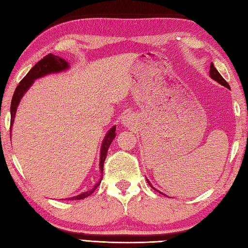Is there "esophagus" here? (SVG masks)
I'll return each instance as SVG.
<instances>
[{"mask_svg":"<svg viewBox=\"0 0 248 248\" xmlns=\"http://www.w3.org/2000/svg\"><path fill=\"white\" fill-rule=\"evenodd\" d=\"M133 114L132 113H125L124 115L121 116V124L124 125H130L133 123Z\"/></svg>","mask_w":248,"mask_h":248,"instance_id":"1","label":"esophagus"}]
</instances>
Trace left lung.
<instances>
[{"mask_svg":"<svg viewBox=\"0 0 248 248\" xmlns=\"http://www.w3.org/2000/svg\"><path fill=\"white\" fill-rule=\"evenodd\" d=\"M210 77H211L213 80H215V81H217L219 84H222L223 86H225V87H227V88H230V86H229V84L225 81V78L219 75V72L217 70V68L214 67V65L212 64L211 62V65H210ZM148 183H149V181H148ZM149 186L154 188V189H155L154 186H151V184L149 183ZM156 191V189H155Z\"/></svg>","mask_w":248,"mask_h":248,"instance_id":"1","label":"left lung"}]
</instances>
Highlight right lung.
Wrapping results in <instances>:
<instances>
[{"instance_id":"add662e5","label":"right lung","mask_w":248,"mask_h":248,"mask_svg":"<svg viewBox=\"0 0 248 248\" xmlns=\"http://www.w3.org/2000/svg\"><path fill=\"white\" fill-rule=\"evenodd\" d=\"M67 68H68V62L65 60H62L60 56H56V55H53L51 53L46 55L43 60H40L33 68H31L28 75H26L22 78V81L19 83V85L17 86V88H16V91L14 93V96L12 99V104H10V125H13V123L15 120L16 110H17V107H18L21 98H22L23 93L30 88V86L31 85V83L34 82V80H36V78H38L40 77H44L46 75H49V73H52V72H60L62 70H65V69H67ZM115 131H116V127L114 125L113 128H110V130L107 133V135H105V138L102 141L101 150H100L101 151V154H100V171H101V179H100V181L93 186V189H91V191L82 193L80 195H78V196L70 198L69 200H80V199L86 198L89 196V195L93 194L94 192V189L99 186L100 182H101V180H102L103 164H104L105 157H107V152L108 150V147H109L110 143H112L116 136Z\"/></svg>"}]
</instances>
